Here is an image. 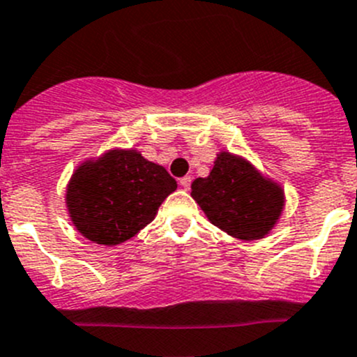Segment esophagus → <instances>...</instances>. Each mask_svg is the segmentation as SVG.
<instances>
[{
  "instance_id": "esophagus-1",
  "label": "esophagus",
  "mask_w": 357,
  "mask_h": 357,
  "mask_svg": "<svg viewBox=\"0 0 357 357\" xmlns=\"http://www.w3.org/2000/svg\"><path fill=\"white\" fill-rule=\"evenodd\" d=\"M179 185H181L185 190H188L190 185H192V176H185V178L179 179Z\"/></svg>"
}]
</instances>
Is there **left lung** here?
I'll use <instances>...</instances> for the list:
<instances>
[{
	"label": "left lung",
	"mask_w": 357,
	"mask_h": 357,
	"mask_svg": "<svg viewBox=\"0 0 357 357\" xmlns=\"http://www.w3.org/2000/svg\"><path fill=\"white\" fill-rule=\"evenodd\" d=\"M207 220L241 241H258L274 230L284 211V188L248 158L223 150L207 178L192 183V193Z\"/></svg>",
	"instance_id": "1"
}]
</instances>
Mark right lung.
Here are the masks:
<instances>
[{
  "mask_svg": "<svg viewBox=\"0 0 357 357\" xmlns=\"http://www.w3.org/2000/svg\"><path fill=\"white\" fill-rule=\"evenodd\" d=\"M176 188L165 167L141 151L113 148L75 169L66 186V209L83 237L119 245L150 225Z\"/></svg>",
  "mask_w": 357,
  "mask_h": 357,
  "instance_id": "right-lung-1",
  "label": "right lung"
}]
</instances>
